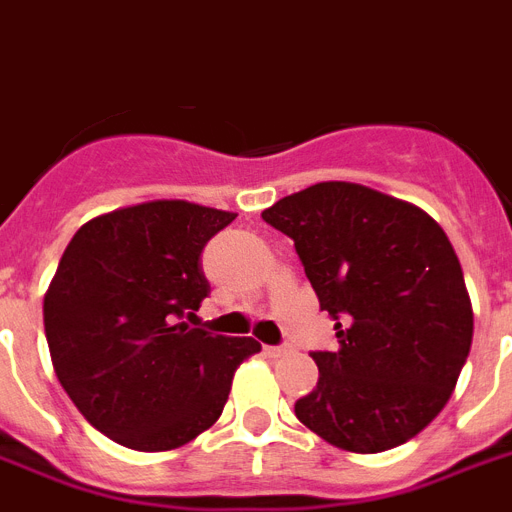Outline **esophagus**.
Returning a JSON list of instances; mask_svg holds the SVG:
<instances>
[{
  "mask_svg": "<svg viewBox=\"0 0 512 512\" xmlns=\"http://www.w3.org/2000/svg\"><path fill=\"white\" fill-rule=\"evenodd\" d=\"M286 352H289V347H284V344L281 347H265V355L268 357H284Z\"/></svg>",
  "mask_w": 512,
  "mask_h": 512,
  "instance_id": "34e87169",
  "label": "esophagus"
}]
</instances>
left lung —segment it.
Returning a JSON list of instances; mask_svg holds the SVG:
<instances>
[{
	"instance_id": "1",
	"label": "left lung",
	"mask_w": 512,
	"mask_h": 512,
	"mask_svg": "<svg viewBox=\"0 0 512 512\" xmlns=\"http://www.w3.org/2000/svg\"><path fill=\"white\" fill-rule=\"evenodd\" d=\"M263 220L294 242L336 352L294 413L347 452H384L442 413L471 352L473 310L450 239L421 207L347 181L278 199Z\"/></svg>"
}]
</instances>
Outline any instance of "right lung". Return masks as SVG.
Here are the masks:
<instances>
[{
  "label": "right lung",
  "mask_w": 512,
  "mask_h": 512,
  "mask_svg": "<svg viewBox=\"0 0 512 512\" xmlns=\"http://www.w3.org/2000/svg\"><path fill=\"white\" fill-rule=\"evenodd\" d=\"M234 213L155 199L91 218L44 294V331L62 389L128 450L165 452L223 413L252 336L191 328L210 294L202 249Z\"/></svg>",
  "instance_id": "obj_1"
}]
</instances>
